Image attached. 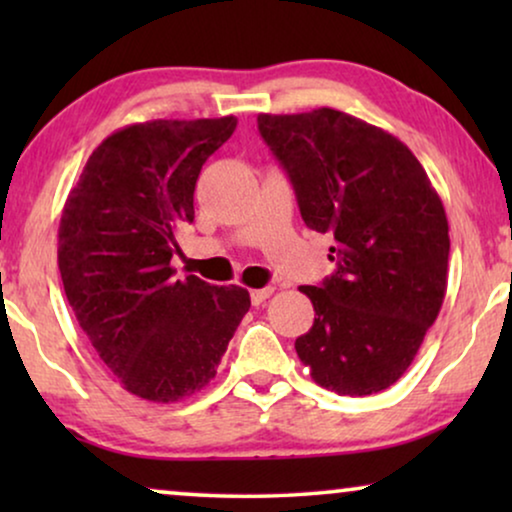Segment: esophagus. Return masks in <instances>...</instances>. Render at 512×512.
I'll use <instances>...</instances> for the list:
<instances>
[{
    "label": "esophagus",
    "instance_id": "1",
    "mask_svg": "<svg viewBox=\"0 0 512 512\" xmlns=\"http://www.w3.org/2000/svg\"><path fill=\"white\" fill-rule=\"evenodd\" d=\"M272 293H275V289H272V286H265V289H254V291H251V303L263 305L265 300L272 296Z\"/></svg>",
    "mask_w": 512,
    "mask_h": 512
}]
</instances>
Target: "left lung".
Instances as JSON below:
<instances>
[{
    "label": "left lung",
    "instance_id": "8db88e82",
    "mask_svg": "<svg viewBox=\"0 0 512 512\" xmlns=\"http://www.w3.org/2000/svg\"><path fill=\"white\" fill-rule=\"evenodd\" d=\"M307 228L331 233L338 270L300 286L314 324L296 340L319 387L370 396L401 377L447 291L450 226L440 195L401 139L338 109L261 114Z\"/></svg>",
    "mask_w": 512,
    "mask_h": 512
}]
</instances>
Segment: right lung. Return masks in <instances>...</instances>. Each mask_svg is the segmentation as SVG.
Masks as SVG:
<instances>
[{"label": "right lung", "instance_id": "right-lung-1", "mask_svg": "<svg viewBox=\"0 0 512 512\" xmlns=\"http://www.w3.org/2000/svg\"><path fill=\"white\" fill-rule=\"evenodd\" d=\"M235 116L146 121L116 130L69 191L58 268L74 317L123 389L174 403L214 380L251 298L242 286L174 279V233L195 216L205 160Z\"/></svg>", "mask_w": 512, "mask_h": 512}]
</instances>
